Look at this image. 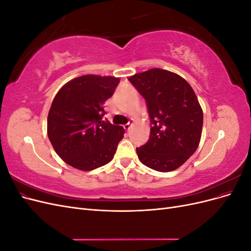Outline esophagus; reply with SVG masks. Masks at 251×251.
Returning <instances> with one entry per match:
<instances>
[{"label":"esophagus","mask_w":251,"mask_h":251,"mask_svg":"<svg viewBox=\"0 0 251 251\" xmlns=\"http://www.w3.org/2000/svg\"><path fill=\"white\" fill-rule=\"evenodd\" d=\"M131 127H132V123H128V124H126V125L125 126V130L128 132V131L131 130Z\"/></svg>","instance_id":"esophagus-1"}]
</instances>
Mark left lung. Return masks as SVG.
Returning a JSON list of instances; mask_svg holds the SVG:
<instances>
[{
    "label": "left lung",
    "instance_id": "left-lung-1",
    "mask_svg": "<svg viewBox=\"0 0 251 251\" xmlns=\"http://www.w3.org/2000/svg\"><path fill=\"white\" fill-rule=\"evenodd\" d=\"M147 101L149 141L136 149L139 160L158 172L178 169L198 148L203 112L191 85L180 75L151 69L128 78Z\"/></svg>",
    "mask_w": 251,
    "mask_h": 251
}]
</instances>
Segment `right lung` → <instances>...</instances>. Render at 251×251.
<instances>
[{
    "mask_svg": "<svg viewBox=\"0 0 251 251\" xmlns=\"http://www.w3.org/2000/svg\"><path fill=\"white\" fill-rule=\"evenodd\" d=\"M119 81L114 76L82 75L68 81L55 95L47 133L53 149L67 164L92 171L113 159L125 130L102 119L103 103Z\"/></svg>",
    "mask_w": 251,
    "mask_h": 251,
    "instance_id": "add662e5",
    "label": "right lung"
}]
</instances>
